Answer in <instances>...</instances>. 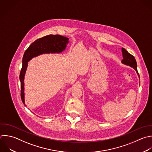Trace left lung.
Wrapping results in <instances>:
<instances>
[{"label":"left lung","mask_w":152,"mask_h":152,"mask_svg":"<svg viewBox=\"0 0 152 152\" xmlns=\"http://www.w3.org/2000/svg\"><path fill=\"white\" fill-rule=\"evenodd\" d=\"M122 53L123 59L122 60L121 62L124 65H126L133 68L135 70L140 78V75L137 71V62L135 58L132 55L129 53L124 48H122Z\"/></svg>","instance_id":"1"}]
</instances>
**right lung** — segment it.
<instances>
[{
    "instance_id": "right-lung-1",
    "label": "right lung",
    "mask_w": 152,
    "mask_h": 152,
    "mask_svg": "<svg viewBox=\"0 0 152 152\" xmlns=\"http://www.w3.org/2000/svg\"><path fill=\"white\" fill-rule=\"evenodd\" d=\"M69 39L61 35L50 34L34 41L24 52L23 58V66L20 75L21 82V97L24 104L25 103L24 78L28 66V62L34 57L42 54L59 53L64 51Z\"/></svg>"
}]
</instances>
